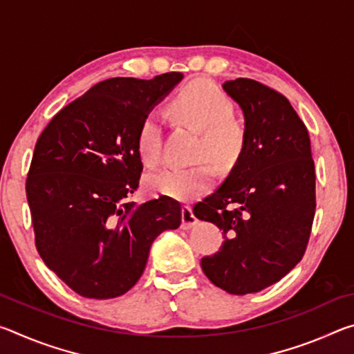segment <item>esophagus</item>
<instances>
[{"label":"esophagus","mask_w":354,"mask_h":354,"mask_svg":"<svg viewBox=\"0 0 354 354\" xmlns=\"http://www.w3.org/2000/svg\"><path fill=\"white\" fill-rule=\"evenodd\" d=\"M196 223V218L194 212H192V207L184 205L183 206V223H181V227L183 230H189V227H192Z\"/></svg>","instance_id":"esophagus-1"}]
</instances>
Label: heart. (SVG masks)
I'll return each instance as SVG.
<instances>
[{
	"label": "heart",
	"instance_id": "1",
	"mask_svg": "<svg viewBox=\"0 0 354 354\" xmlns=\"http://www.w3.org/2000/svg\"><path fill=\"white\" fill-rule=\"evenodd\" d=\"M234 100L211 81L198 80L185 86L171 100L170 109L179 122L200 129L196 158L209 156L220 167H232L248 140L247 123L234 113ZM137 148L143 162L158 165L162 159V122L156 112L143 117ZM214 167L207 159L187 167L169 165L147 178V187L158 195L189 201L212 187Z\"/></svg>",
	"mask_w": 354,
	"mask_h": 354
}]
</instances>
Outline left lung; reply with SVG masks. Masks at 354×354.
<instances>
[{
  "label": "left lung",
  "instance_id": "8db88e82",
  "mask_svg": "<svg viewBox=\"0 0 354 354\" xmlns=\"http://www.w3.org/2000/svg\"><path fill=\"white\" fill-rule=\"evenodd\" d=\"M223 88L242 107L247 147L194 214L225 237L217 253L201 259L203 272L227 293L247 295L301 261L315 215V167L306 124L283 93L248 77Z\"/></svg>",
  "mask_w": 354,
  "mask_h": 354
}]
</instances>
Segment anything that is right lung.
I'll use <instances>...</instances> for the list:
<instances>
[{
    "instance_id": "obj_1",
    "label": "right lung",
    "mask_w": 354,
    "mask_h": 354,
    "mask_svg": "<svg viewBox=\"0 0 354 354\" xmlns=\"http://www.w3.org/2000/svg\"><path fill=\"white\" fill-rule=\"evenodd\" d=\"M181 80L171 71L101 81L39 136L26 178L35 248L77 295L127 293L145 270L154 239L181 225V205L170 196L131 200L143 170L142 120Z\"/></svg>"
}]
</instances>
